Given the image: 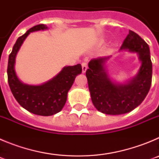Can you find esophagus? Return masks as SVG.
<instances>
[{"label": "esophagus", "instance_id": "obj_1", "mask_svg": "<svg viewBox=\"0 0 159 159\" xmlns=\"http://www.w3.org/2000/svg\"><path fill=\"white\" fill-rule=\"evenodd\" d=\"M87 69H88V64H87V63H83V64H82V71H83V73L86 72Z\"/></svg>", "mask_w": 159, "mask_h": 159}]
</instances>
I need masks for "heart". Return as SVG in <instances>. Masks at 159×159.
<instances>
[{
	"instance_id": "b5f03b06",
	"label": "heart",
	"mask_w": 159,
	"mask_h": 159,
	"mask_svg": "<svg viewBox=\"0 0 159 159\" xmlns=\"http://www.w3.org/2000/svg\"><path fill=\"white\" fill-rule=\"evenodd\" d=\"M103 43V40H99V43Z\"/></svg>"
}]
</instances>
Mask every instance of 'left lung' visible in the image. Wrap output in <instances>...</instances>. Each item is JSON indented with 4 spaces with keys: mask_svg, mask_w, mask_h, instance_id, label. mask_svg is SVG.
Wrapping results in <instances>:
<instances>
[{
    "mask_svg": "<svg viewBox=\"0 0 159 159\" xmlns=\"http://www.w3.org/2000/svg\"><path fill=\"white\" fill-rule=\"evenodd\" d=\"M137 53L141 62L134 77L119 83L114 80L107 70L106 63L111 57L93 59L86 71L88 88L94 106L107 115H123L134 110L144 100L151 88L152 63L149 46L137 33L129 31L120 51Z\"/></svg>",
    "mask_w": 159,
    "mask_h": 159,
    "instance_id": "left-lung-1",
    "label": "left lung"
}]
</instances>
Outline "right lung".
<instances>
[{"instance_id":"add662e5","label":"right lung","mask_w":159,"mask_h":159,"mask_svg":"<svg viewBox=\"0 0 159 159\" xmlns=\"http://www.w3.org/2000/svg\"><path fill=\"white\" fill-rule=\"evenodd\" d=\"M48 29L45 25H38L31 28L20 36L8 57V81L12 95L20 105L37 116H53L62 110L67 101V92L72 86L76 75L81 74L80 64L66 66L50 80L40 85H31L20 80L15 71L16 57L22 43L30 32Z\"/></svg>"}]
</instances>
